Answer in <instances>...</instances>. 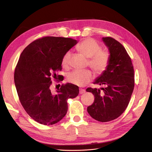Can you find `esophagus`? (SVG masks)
I'll return each mask as SVG.
<instances>
[{
    "instance_id": "esophagus-1",
    "label": "esophagus",
    "mask_w": 152,
    "mask_h": 152,
    "mask_svg": "<svg viewBox=\"0 0 152 152\" xmlns=\"http://www.w3.org/2000/svg\"><path fill=\"white\" fill-rule=\"evenodd\" d=\"M86 93V90L83 89H80V94H83Z\"/></svg>"
}]
</instances>
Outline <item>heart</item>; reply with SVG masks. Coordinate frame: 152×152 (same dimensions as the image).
<instances>
[{"label": "heart", "instance_id": "heart-1", "mask_svg": "<svg viewBox=\"0 0 152 152\" xmlns=\"http://www.w3.org/2000/svg\"><path fill=\"white\" fill-rule=\"evenodd\" d=\"M78 48L84 56L89 58V64L95 72L101 74L106 70L110 61V53L107 50H101V45L93 38H86L80 43ZM71 52L66 51L61 59V65L64 69L69 66ZM93 78L91 70H74L68 74L66 80L76 86H83Z\"/></svg>", "mask_w": 152, "mask_h": 152}]
</instances>
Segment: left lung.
Instances as JSON below:
<instances>
[{"label":"left lung","mask_w":152,"mask_h":152,"mask_svg":"<svg viewBox=\"0 0 152 152\" xmlns=\"http://www.w3.org/2000/svg\"><path fill=\"white\" fill-rule=\"evenodd\" d=\"M102 40L108 49L110 61L93 83L104 88H101L102 93L96 88L86 89L95 96L87 110L93 119L106 122L118 118L125 110L133 91L134 78L131 59L123 45L111 37H103Z\"/></svg>","instance_id":"1"}]
</instances>
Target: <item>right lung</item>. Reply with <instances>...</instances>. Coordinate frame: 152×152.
I'll return each instance as SVG.
<instances>
[{
	"label": "right lung",
	"instance_id": "1",
	"mask_svg": "<svg viewBox=\"0 0 152 152\" xmlns=\"http://www.w3.org/2000/svg\"><path fill=\"white\" fill-rule=\"evenodd\" d=\"M78 43L70 38L46 37L34 40L23 51L14 72V82L19 101L34 121L53 125L66 115L68 99L78 95V87L67 83L56 92L50 89L51 76H61V59L66 51Z\"/></svg>",
	"mask_w": 152,
	"mask_h": 152
}]
</instances>
